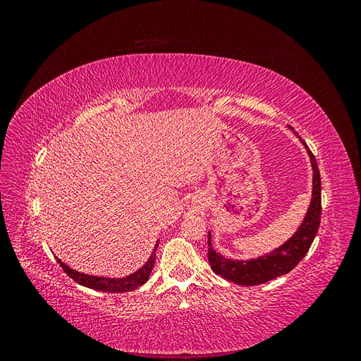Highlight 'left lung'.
Returning <instances> with one entry per match:
<instances>
[{
	"label": "left lung",
	"instance_id": "1",
	"mask_svg": "<svg viewBox=\"0 0 361 361\" xmlns=\"http://www.w3.org/2000/svg\"><path fill=\"white\" fill-rule=\"evenodd\" d=\"M302 145L307 149L312 162L313 191L309 211L305 214L304 221L301 223L298 231L285 244L280 245L274 251H271L269 255L250 260H232L216 253L212 248L209 233L207 235V260H209L211 268L215 274L221 276L228 281H233L236 285L256 286L288 274L307 255L313 239L316 233H318L321 223V174L318 164H316V159L307 145H305V141H302Z\"/></svg>",
	"mask_w": 361,
	"mask_h": 361
}]
</instances>
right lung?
Wrapping results in <instances>:
<instances>
[{
    "instance_id": "add662e5",
    "label": "right lung",
    "mask_w": 361,
    "mask_h": 361,
    "mask_svg": "<svg viewBox=\"0 0 361 361\" xmlns=\"http://www.w3.org/2000/svg\"><path fill=\"white\" fill-rule=\"evenodd\" d=\"M157 248H158V243H157L154 251H152V255L146 264L138 271H135L134 274H130L123 279H105V277H94V276H89V274H82V272H78V271L69 268L68 265H64L60 259H57V260H59L60 267L63 268V271L66 272V274L72 280L80 283V285H82L85 288H90L94 290H102V292H130V290L140 288L141 285H145V283L149 280L150 272H152V269H154V265H155Z\"/></svg>"
}]
</instances>
